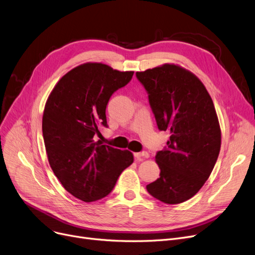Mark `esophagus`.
Instances as JSON below:
<instances>
[{
	"label": "esophagus",
	"mask_w": 255,
	"mask_h": 255,
	"mask_svg": "<svg viewBox=\"0 0 255 255\" xmlns=\"http://www.w3.org/2000/svg\"><path fill=\"white\" fill-rule=\"evenodd\" d=\"M134 156H135V158H137V159H140V158H148V157H149V155H148V152H147V151L135 152Z\"/></svg>",
	"instance_id": "34e87169"
}]
</instances>
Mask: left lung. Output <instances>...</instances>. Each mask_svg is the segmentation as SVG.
I'll list each match as a JSON object with an SVG mask.
<instances>
[{"instance_id":"obj_1","label":"left lung","mask_w":255,"mask_h":255,"mask_svg":"<svg viewBox=\"0 0 255 255\" xmlns=\"http://www.w3.org/2000/svg\"><path fill=\"white\" fill-rule=\"evenodd\" d=\"M148 93L160 130L169 131L158 151L160 178L146 185L149 195L166 204L192 198L205 184L221 149V128L213 101L202 81L174 64L136 72Z\"/></svg>"}]
</instances>
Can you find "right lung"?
<instances>
[{
    "mask_svg": "<svg viewBox=\"0 0 255 255\" xmlns=\"http://www.w3.org/2000/svg\"><path fill=\"white\" fill-rule=\"evenodd\" d=\"M133 74L101 63L79 65L58 80L46 101L42 128L49 164L64 188L84 202L107 197L134 161L128 149L93 139L100 126H108L110 97Z\"/></svg>",
    "mask_w": 255,
    "mask_h": 255,
    "instance_id": "obj_1",
    "label": "right lung"
}]
</instances>
